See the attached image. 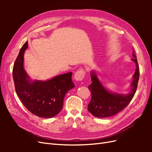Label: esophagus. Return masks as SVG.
Wrapping results in <instances>:
<instances>
[{
    "mask_svg": "<svg viewBox=\"0 0 152 152\" xmlns=\"http://www.w3.org/2000/svg\"><path fill=\"white\" fill-rule=\"evenodd\" d=\"M85 77V71L83 69L78 70L74 75V79L77 81H82Z\"/></svg>",
    "mask_w": 152,
    "mask_h": 152,
    "instance_id": "34e87169",
    "label": "esophagus"
}]
</instances>
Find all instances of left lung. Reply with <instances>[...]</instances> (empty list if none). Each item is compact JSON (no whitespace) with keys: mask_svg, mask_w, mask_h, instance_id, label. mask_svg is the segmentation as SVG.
Returning a JSON list of instances; mask_svg holds the SVG:
<instances>
[{"mask_svg":"<svg viewBox=\"0 0 152 152\" xmlns=\"http://www.w3.org/2000/svg\"><path fill=\"white\" fill-rule=\"evenodd\" d=\"M132 56L134 58L132 59L136 64V69L131 84V92L127 96L110 93L101 84L94 72L91 73L92 83L88 88L92 96L87 110L94 117L105 118L114 115L125 108L134 97L140 78V68L134 49H132Z\"/></svg>","mask_w":152,"mask_h":152,"instance_id":"1","label":"left lung"}]
</instances>
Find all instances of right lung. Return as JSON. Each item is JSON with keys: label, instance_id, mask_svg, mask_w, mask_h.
<instances>
[{"label": "right lung", "instance_id": "obj_1", "mask_svg": "<svg viewBox=\"0 0 152 152\" xmlns=\"http://www.w3.org/2000/svg\"><path fill=\"white\" fill-rule=\"evenodd\" d=\"M27 46L28 42H26L14 64L12 76L16 93L31 113L43 118L53 117L63 108L66 93L75 87L72 80V72L45 82H30L23 68V55Z\"/></svg>", "mask_w": 152, "mask_h": 152}]
</instances>
